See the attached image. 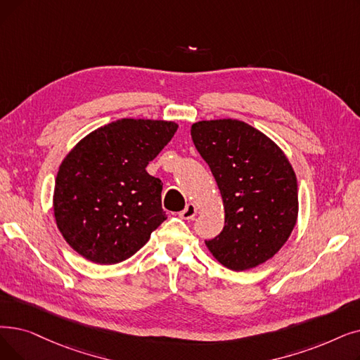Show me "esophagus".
<instances>
[{
  "instance_id": "obj_1",
  "label": "esophagus",
  "mask_w": 360,
  "mask_h": 360,
  "mask_svg": "<svg viewBox=\"0 0 360 360\" xmlns=\"http://www.w3.org/2000/svg\"><path fill=\"white\" fill-rule=\"evenodd\" d=\"M197 212H198L197 206L193 205V202H190V205H186V207L179 213V216L182 219H186V221H193V219L197 216Z\"/></svg>"
}]
</instances>
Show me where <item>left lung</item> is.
Here are the masks:
<instances>
[{
    "instance_id": "left-lung-1",
    "label": "left lung",
    "mask_w": 360,
    "mask_h": 360,
    "mask_svg": "<svg viewBox=\"0 0 360 360\" xmlns=\"http://www.w3.org/2000/svg\"><path fill=\"white\" fill-rule=\"evenodd\" d=\"M197 151L221 190L225 226L206 241L214 259L247 271L274 257L297 222V178L271 138L237 119L201 120L191 127Z\"/></svg>"
}]
</instances>
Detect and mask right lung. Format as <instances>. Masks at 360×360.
<instances>
[{
	"instance_id": "obj_1",
	"label": "right lung",
	"mask_w": 360,
	"mask_h": 360,
	"mask_svg": "<svg viewBox=\"0 0 360 360\" xmlns=\"http://www.w3.org/2000/svg\"><path fill=\"white\" fill-rule=\"evenodd\" d=\"M176 129L175 122L120 119L70 150L58 167L53 207L76 253L100 264L123 262L166 221L163 184L146 167Z\"/></svg>"
}]
</instances>
